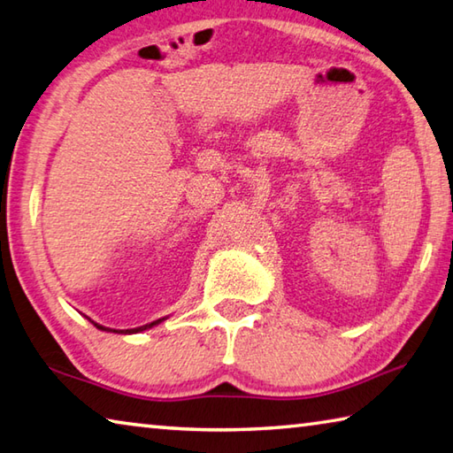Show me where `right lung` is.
Segmentation results:
<instances>
[{"label":"right lung","instance_id":"add662e5","mask_svg":"<svg viewBox=\"0 0 453 453\" xmlns=\"http://www.w3.org/2000/svg\"><path fill=\"white\" fill-rule=\"evenodd\" d=\"M164 319H158V320H154V323H150V325H144V326H138V328H127V331H119V333H125V334H133V333H141V331H146V328H150V326H154V325H158V323H162ZM96 328H101V331H111V333H117V331H112V328H106V326H103V325H98V323H93Z\"/></svg>","mask_w":453,"mask_h":453}]
</instances>
